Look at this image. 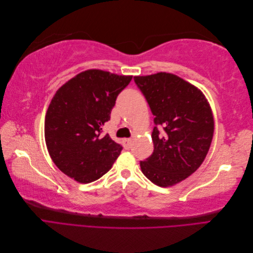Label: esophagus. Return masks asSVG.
<instances>
[{
	"mask_svg": "<svg viewBox=\"0 0 253 253\" xmlns=\"http://www.w3.org/2000/svg\"><path fill=\"white\" fill-rule=\"evenodd\" d=\"M131 142H132L131 138H126L122 140V144H124L125 149H129V147H131Z\"/></svg>",
	"mask_w": 253,
	"mask_h": 253,
	"instance_id": "esophagus-1",
	"label": "esophagus"
}]
</instances>
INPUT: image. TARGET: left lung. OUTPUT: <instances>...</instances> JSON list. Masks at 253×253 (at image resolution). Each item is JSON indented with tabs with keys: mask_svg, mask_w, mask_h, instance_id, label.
I'll return each instance as SVG.
<instances>
[{
	"mask_svg": "<svg viewBox=\"0 0 253 253\" xmlns=\"http://www.w3.org/2000/svg\"><path fill=\"white\" fill-rule=\"evenodd\" d=\"M147 99L155 126L154 151L140 162L142 173L159 187H171L201 167L213 138L214 119L202 91L169 73L134 77Z\"/></svg>",
	"mask_w": 253,
	"mask_h": 253,
	"instance_id": "8db88e82",
	"label": "left lung"
}]
</instances>
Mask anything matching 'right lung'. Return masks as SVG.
<instances>
[{"mask_svg": "<svg viewBox=\"0 0 253 253\" xmlns=\"http://www.w3.org/2000/svg\"><path fill=\"white\" fill-rule=\"evenodd\" d=\"M132 80L100 70H88L61 86L45 116L44 135L49 155L68 177L95 181L110 171L122 147L102 135L117 96Z\"/></svg>", "mask_w": 253, "mask_h": 253, "instance_id": "add662e5", "label": "right lung"}]
</instances>
